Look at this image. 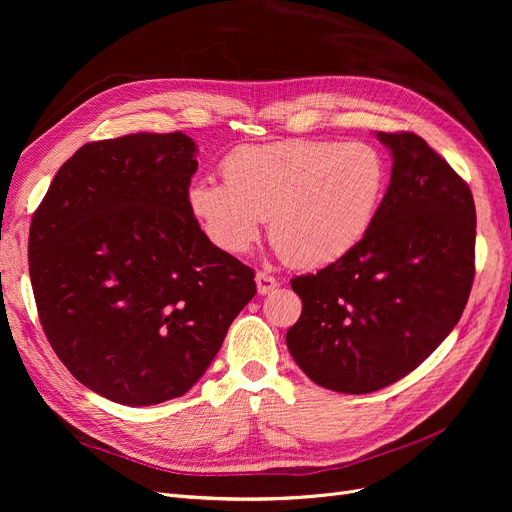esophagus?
<instances>
[{
  "instance_id": "1",
  "label": "esophagus",
  "mask_w": 512,
  "mask_h": 512,
  "mask_svg": "<svg viewBox=\"0 0 512 512\" xmlns=\"http://www.w3.org/2000/svg\"><path fill=\"white\" fill-rule=\"evenodd\" d=\"M255 282H257L259 294H270V292H274L276 286H278V280H276L274 276H270V274H265V272H257Z\"/></svg>"
}]
</instances>
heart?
<instances>
[{
	"instance_id": "b5f03b06",
	"label": "heart",
	"mask_w": 512,
	"mask_h": 512,
	"mask_svg": "<svg viewBox=\"0 0 512 512\" xmlns=\"http://www.w3.org/2000/svg\"><path fill=\"white\" fill-rule=\"evenodd\" d=\"M224 182L197 178L188 209L207 238L228 255L247 253L270 218L284 261L326 267L369 232L388 191L386 155L369 143L288 139L242 145L222 161Z\"/></svg>"
}]
</instances>
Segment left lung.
Here are the masks:
<instances>
[{"label": "left lung", "mask_w": 512, "mask_h": 512, "mask_svg": "<svg viewBox=\"0 0 512 512\" xmlns=\"http://www.w3.org/2000/svg\"><path fill=\"white\" fill-rule=\"evenodd\" d=\"M392 151L382 207L359 245L290 280L303 301L286 332L292 359L334 392L405 378L459 324L475 276L469 184L413 132H378Z\"/></svg>", "instance_id": "8db88e82"}]
</instances>
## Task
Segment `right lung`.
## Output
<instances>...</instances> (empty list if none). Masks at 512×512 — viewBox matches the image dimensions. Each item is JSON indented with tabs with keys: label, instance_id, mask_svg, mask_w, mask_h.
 <instances>
[{
	"label": "right lung",
	"instance_id": "add662e5",
	"mask_svg": "<svg viewBox=\"0 0 512 512\" xmlns=\"http://www.w3.org/2000/svg\"><path fill=\"white\" fill-rule=\"evenodd\" d=\"M197 147L182 132L80 147L33 213L29 272L53 353L89 390L149 407L191 390L255 272L188 209Z\"/></svg>",
	"mask_w": 512,
	"mask_h": 512
}]
</instances>
